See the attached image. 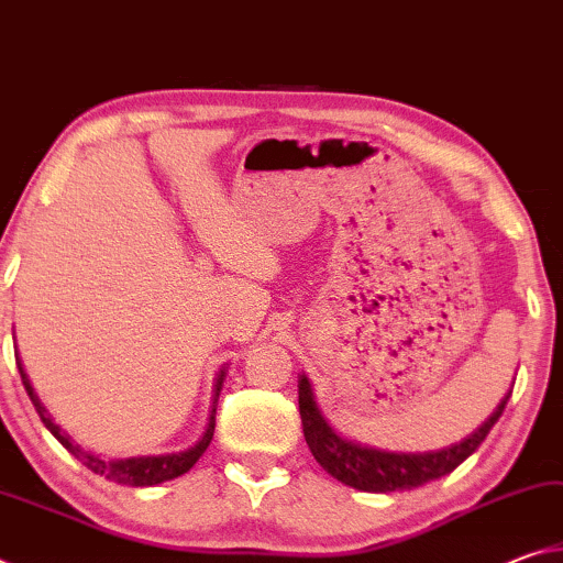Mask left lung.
Instances as JSON below:
<instances>
[{
    "label": "left lung",
    "instance_id": "8db88e82",
    "mask_svg": "<svg viewBox=\"0 0 563 563\" xmlns=\"http://www.w3.org/2000/svg\"><path fill=\"white\" fill-rule=\"evenodd\" d=\"M509 395L511 389L501 397L497 409L472 434H466L462 442H454L432 452H385L375 450V446L360 444L355 440H347V437L332 430V424L320 412L316 402L310 379L305 375H300L298 379L302 434L312 456H316V462L330 476H335L338 482L347 484V487L375 494L415 489L454 472L466 456L474 454L476 446L487 440L489 430L497 424L504 407L509 402Z\"/></svg>",
    "mask_w": 563,
    "mask_h": 563
}]
</instances>
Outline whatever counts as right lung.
<instances>
[{"label": "right lung", "instance_id": "1", "mask_svg": "<svg viewBox=\"0 0 563 563\" xmlns=\"http://www.w3.org/2000/svg\"><path fill=\"white\" fill-rule=\"evenodd\" d=\"M19 367V375H22V383L26 395H30L32 405L36 407V412H40L42 422L46 430H49L56 440H59L66 450H69L76 460H79L84 466H89L93 474H101L107 476L109 482H117V484H126V487H154V484L161 482H168V479H176V476L186 474L190 466H194L198 460H201L203 452L208 450V444L213 440V430H216V405H218V395H221L223 389V379H225V369H221V375L216 379V397H213V409H211V417H208V427L201 440H198L194 446H188L186 452H174V454H156V456H129V460H107V456L101 454H93L91 450H84L79 442H74L69 432L62 430L59 424L54 422L49 409L42 405V399L36 397L34 387L30 383V377H26L24 367H22V360L16 362Z\"/></svg>", "mask_w": 563, "mask_h": 563}]
</instances>
